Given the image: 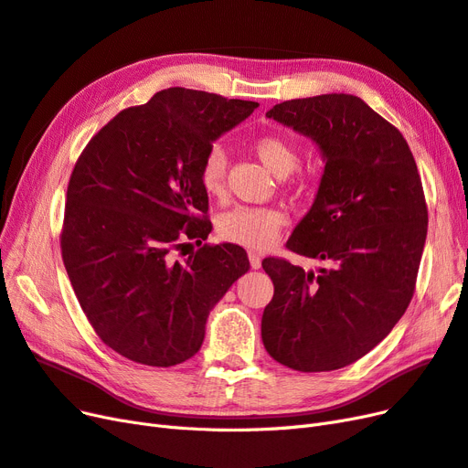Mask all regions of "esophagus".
Returning <instances> with one entry per match:
<instances>
[{"label":"esophagus","mask_w":468,"mask_h":468,"mask_svg":"<svg viewBox=\"0 0 468 468\" xmlns=\"http://www.w3.org/2000/svg\"><path fill=\"white\" fill-rule=\"evenodd\" d=\"M249 261H250V266L254 268V270H259L261 268V264H262V256L256 252V250H249Z\"/></svg>","instance_id":"esophagus-1"}]
</instances>
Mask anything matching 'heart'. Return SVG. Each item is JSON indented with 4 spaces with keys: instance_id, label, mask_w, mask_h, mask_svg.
<instances>
[{
    "instance_id": "heart-1",
    "label": "heart",
    "mask_w": 468,
    "mask_h": 468,
    "mask_svg": "<svg viewBox=\"0 0 468 468\" xmlns=\"http://www.w3.org/2000/svg\"><path fill=\"white\" fill-rule=\"evenodd\" d=\"M252 149L266 167L278 176H288L299 167V149L280 133H262L252 142ZM225 176H228V155L223 147L212 145L200 163L198 180L207 196H219L225 192ZM285 223V214L270 206H235L218 218L219 235L229 243L249 249H264L274 243Z\"/></svg>"
}]
</instances>
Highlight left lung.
<instances>
[{
    "label": "left lung",
    "instance_id": "obj_1",
    "mask_svg": "<svg viewBox=\"0 0 468 468\" xmlns=\"http://www.w3.org/2000/svg\"><path fill=\"white\" fill-rule=\"evenodd\" d=\"M266 116L321 147L319 192L285 247L326 266L262 261L274 282L264 348L295 371L340 369L373 350L410 303L428 233L424 188L402 133L359 97L283 101Z\"/></svg>",
    "mask_w": 468,
    "mask_h": 468
}]
</instances>
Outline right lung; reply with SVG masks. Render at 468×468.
<instances>
[{
	"label": "right lung",
	"instance_id": "1",
	"mask_svg": "<svg viewBox=\"0 0 468 468\" xmlns=\"http://www.w3.org/2000/svg\"><path fill=\"white\" fill-rule=\"evenodd\" d=\"M259 102L171 87L120 111L69 176L59 247L97 336L135 364L171 367L200 350L209 311L249 270L212 231L198 171L223 132ZM188 238L201 249L178 261Z\"/></svg>",
	"mask_w": 468,
	"mask_h": 468
}]
</instances>
